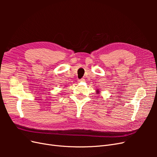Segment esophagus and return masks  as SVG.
I'll list each match as a JSON object with an SVG mask.
<instances>
[{
	"label": "esophagus",
	"instance_id": "34e87169",
	"mask_svg": "<svg viewBox=\"0 0 157 157\" xmlns=\"http://www.w3.org/2000/svg\"><path fill=\"white\" fill-rule=\"evenodd\" d=\"M84 81H85V79H84V78H81V79H78V82H84Z\"/></svg>",
	"mask_w": 157,
	"mask_h": 157
}]
</instances>
